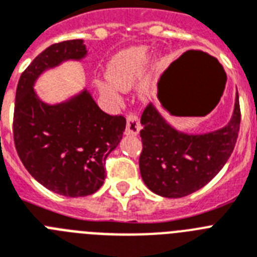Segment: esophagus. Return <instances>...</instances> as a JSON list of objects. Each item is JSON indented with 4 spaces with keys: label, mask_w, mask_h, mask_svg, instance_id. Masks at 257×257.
<instances>
[{
    "label": "esophagus",
    "mask_w": 257,
    "mask_h": 257,
    "mask_svg": "<svg viewBox=\"0 0 257 257\" xmlns=\"http://www.w3.org/2000/svg\"><path fill=\"white\" fill-rule=\"evenodd\" d=\"M141 129V122H140V117L136 112H131L126 116V135L136 136L138 135V132Z\"/></svg>",
    "instance_id": "34e87169"
}]
</instances>
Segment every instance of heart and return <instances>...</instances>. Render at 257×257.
Returning a JSON list of instances; mask_svg holds the SVG:
<instances>
[{
	"mask_svg": "<svg viewBox=\"0 0 257 257\" xmlns=\"http://www.w3.org/2000/svg\"><path fill=\"white\" fill-rule=\"evenodd\" d=\"M149 51L138 46L120 51L107 64V76L110 80L98 82L102 94L111 99H120L121 89L131 88L141 76L147 62Z\"/></svg>",
	"mask_w": 257,
	"mask_h": 257,
	"instance_id": "b5f03b06",
	"label": "heart"
}]
</instances>
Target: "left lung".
<instances>
[{
  "label": "left lung",
  "instance_id": "left-lung-1",
  "mask_svg": "<svg viewBox=\"0 0 257 257\" xmlns=\"http://www.w3.org/2000/svg\"><path fill=\"white\" fill-rule=\"evenodd\" d=\"M141 124L142 180L158 195L182 198L206 186L233 153L240 125L239 98L236 94L229 124L207 135L177 132L153 104H147L142 112Z\"/></svg>",
  "mask_w": 257,
  "mask_h": 257
}]
</instances>
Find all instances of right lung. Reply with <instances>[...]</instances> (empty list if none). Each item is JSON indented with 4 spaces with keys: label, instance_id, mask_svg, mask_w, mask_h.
Listing matches in <instances>:
<instances>
[{
    "label": "right lung",
    "instance_id": "1",
    "mask_svg": "<svg viewBox=\"0 0 257 257\" xmlns=\"http://www.w3.org/2000/svg\"><path fill=\"white\" fill-rule=\"evenodd\" d=\"M85 54L82 40H67L37 55L18 82L13 119L15 149L27 171L49 190L71 198L103 185L107 156L119 145L126 120L102 111L86 90L49 106L37 98L33 82L46 68Z\"/></svg>",
    "mask_w": 257,
    "mask_h": 257
}]
</instances>
